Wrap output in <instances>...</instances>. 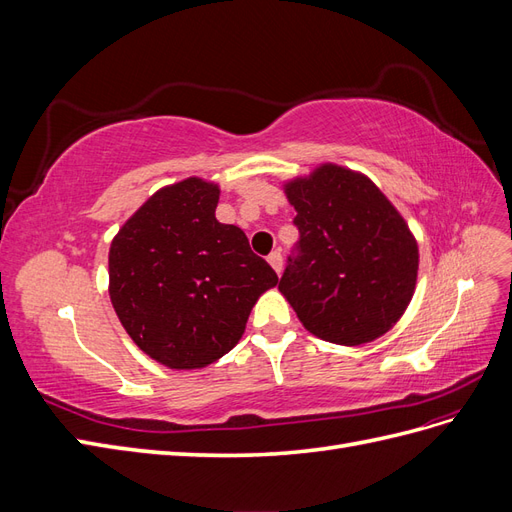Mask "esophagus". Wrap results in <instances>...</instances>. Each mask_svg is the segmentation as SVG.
<instances>
[{
  "mask_svg": "<svg viewBox=\"0 0 512 512\" xmlns=\"http://www.w3.org/2000/svg\"><path fill=\"white\" fill-rule=\"evenodd\" d=\"M267 260H269V265L275 269V273H282V254L280 252H271Z\"/></svg>",
  "mask_w": 512,
  "mask_h": 512,
  "instance_id": "34e87169",
  "label": "esophagus"
}]
</instances>
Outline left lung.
<instances>
[{"mask_svg":"<svg viewBox=\"0 0 512 512\" xmlns=\"http://www.w3.org/2000/svg\"><path fill=\"white\" fill-rule=\"evenodd\" d=\"M299 241L280 290L303 327L339 346L374 342L404 316L416 239L376 183L337 164L284 185Z\"/></svg>","mask_w":512,"mask_h":512,"instance_id":"8db88e82","label":"left lung"}]
</instances>
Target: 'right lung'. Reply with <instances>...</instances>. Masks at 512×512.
<instances>
[{"label": "right lung", "instance_id": "right-lung-1", "mask_svg": "<svg viewBox=\"0 0 512 512\" xmlns=\"http://www.w3.org/2000/svg\"><path fill=\"white\" fill-rule=\"evenodd\" d=\"M220 188L190 177L158 190L119 228L108 294L132 342L170 369H198L237 346L277 275L239 226L220 224Z\"/></svg>", "mask_w": 512, "mask_h": 512}]
</instances>
